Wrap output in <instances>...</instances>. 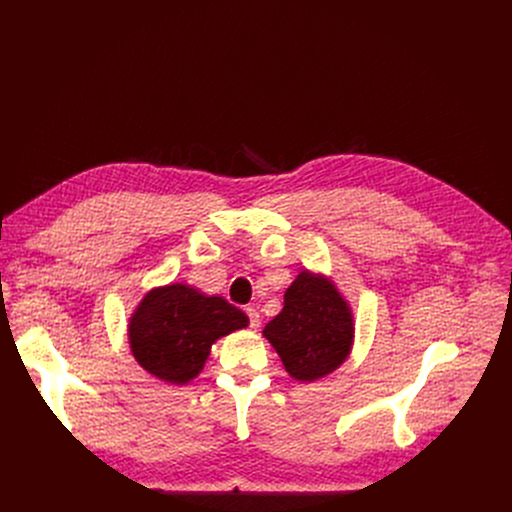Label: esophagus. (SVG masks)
Masks as SVG:
<instances>
[{"label":"esophagus","instance_id":"obj_1","mask_svg":"<svg viewBox=\"0 0 512 512\" xmlns=\"http://www.w3.org/2000/svg\"><path fill=\"white\" fill-rule=\"evenodd\" d=\"M245 312H247V318H249V326H251V328H259V324H261L259 312H257L255 308H247Z\"/></svg>","mask_w":512,"mask_h":512}]
</instances>
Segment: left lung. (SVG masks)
I'll list each match as a JSON object with an SVG mask.
<instances>
[{
    "label": "left lung",
    "instance_id": "8db88e82",
    "mask_svg": "<svg viewBox=\"0 0 512 512\" xmlns=\"http://www.w3.org/2000/svg\"><path fill=\"white\" fill-rule=\"evenodd\" d=\"M263 334L291 377L316 381L348 356L352 318L332 283L304 271L287 287L283 310Z\"/></svg>",
    "mask_w": 512,
    "mask_h": 512
}]
</instances>
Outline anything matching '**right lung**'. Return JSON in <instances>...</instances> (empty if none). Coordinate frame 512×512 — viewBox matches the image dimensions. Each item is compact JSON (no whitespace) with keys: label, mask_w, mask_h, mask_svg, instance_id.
<instances>
[{"label":"right lung","mask_w":512,"mask_h":512,"mask_svg":"<svg viewBox=\"0 0 512 512\" xmlns=\"http://www.w3.org/2000/svg\"><path fill=\"white\" fill-rule=\"evenodd\" d=\"M247 316L223 298L174 283L152 289L129 324L131 352L154 377L184 385L194 379L216 338L245 328Z\"/></svg>","instance_id":"obj_1"}]
</instances>
